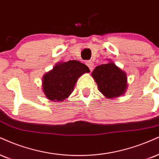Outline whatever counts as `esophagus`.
I'll return each mask as SVG.
<instances>
[{"label": "esophagus", "mask_w": 159, "mask_h": 159, "mask_svg": "<svg viewBox=\"0 0 159 159\" xmlns=\"http://www.w3.org/2000/svg\"><path fill=\"white\" fill-rule=\"evenodd\" d=\"M87 65L88 66V67L89 68V70H90V71H93V68H94V64H93V61H87Z\"/></svg>", "instance_id": "esophagus-1"}]
</instances>
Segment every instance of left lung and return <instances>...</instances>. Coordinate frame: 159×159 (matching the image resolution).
I'll use <instances>...</instances> for the list:
<instances>
[{"mask_svg":"<svg viewBox=\"0 0 159 159\" xmlns=\"http://www.w3.org/2000/svg\"><path fill=\"white\" fill-rule=\"evenodd\" d=\"M108 61L107 64L97 66L91 75L98 85V90L106 98L113 99L124 95L127 91V75L112 61Z\"/></svg>","mask_w":159,"mask_h":159,"instance_id":"8db88e82","label":"left lung"}]
</instances>
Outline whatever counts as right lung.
<instances>
[{
    "instance_id": "add662e5",
    "label": "right lung",
    "mask_w": 159,
    "mask_h": 159,
    "mask_svg": "<svg viewBox=\"0 0 159 159\" xmlns=\"http://www.w3.org/2000/svg\"><path fill=\"white\" fill-rule=\"evenodd\" d=\"M89 68L78 61H61L42 78V89L49 100L63 101L73 91L78 79L89 72Z\"/></svg>"
}]
</instances>
